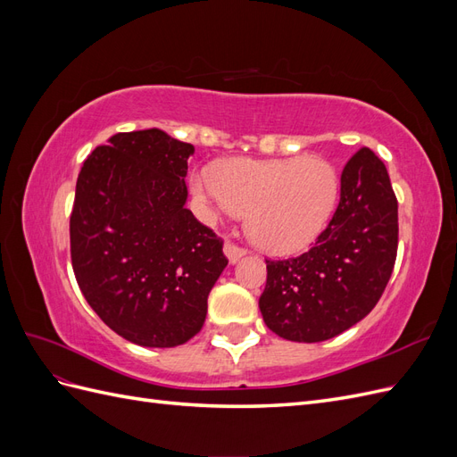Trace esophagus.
I'll list each match as a JSON object with an SVG mask.
<instances>
[{
    "label": "esophagus",
    "instance_id": "esophagus-1",
    "mask_svg": "<svg viewBox=\"0 0 457 457\" xmlns=\"http://www.w3.org/2000/svg\"><path fill=\"white\" fill-rule=\"evenodd\" d=\"M223 252H225V255H227V259H228L230 265H234V262H238V261L245 255V250H244V247H238L237 244H232V242H227V244H225Z\"/></svg>",
    "mask_w": 457,
    "mask_h": 457
}]
</instances>
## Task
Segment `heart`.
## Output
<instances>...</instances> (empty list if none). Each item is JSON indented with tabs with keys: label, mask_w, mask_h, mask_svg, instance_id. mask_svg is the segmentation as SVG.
<instances>
[{
	"label": "heart",
	"mask_w": 457,
	"mask_h": 457,
	"mask_svg": "<svg viewBox=\"0 0 457 457\" xmlns=\"http://www.w3.org/2000/svg\"><path fill=\"white\" fill-rule=\"evenodd\" d=\"M213 215L247 213V237L272 255L299 253L320 237L339 200V173L320 156L232 158L190 177Z\"/></svg>",
	"instance_id": "obj_1"
}]
</instances>
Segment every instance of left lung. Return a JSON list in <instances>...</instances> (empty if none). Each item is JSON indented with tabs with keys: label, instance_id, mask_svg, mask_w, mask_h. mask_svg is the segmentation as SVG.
I'll use <instances>...</instances> for the list:
<instances>
[{
	"label": "left lung",
	"instance_id": "left-lung-1",
	"mask_svg": "<svg viewBox=\"0 0 457 457\" xmlns=\"http://www.w3.org/2000/svg\"><path fill=\"white\" fill-rule=\"evenodd\" d=\"M398 247V204L385 163L361 148L341 173V196L307 253L267 261L259 297L276 336L318 343L343 334L376 307Z\"/></svg>",
	"mask_w": 457,
	"mask_h": 457
}]
</instances>
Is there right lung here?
Here are the masks:
<instances>
[{
	"mask_svg": "<svg viewBox=\"0 0 457 457\" xmlns=\"http://www.w3.org/2000/svg\"><path fill=\"white\" fill-rule=\"evenodd\" d=\"M195 146L152 128L95 148L76 183L72 267L101 320L141 347L187 343L227 267L223 242L187 210Z\"/></svg>",
	"mask_w": 457,
	"mask_h": 457,
	"instance_id": "1",
	"label": "right lung"
}]
</instances>
